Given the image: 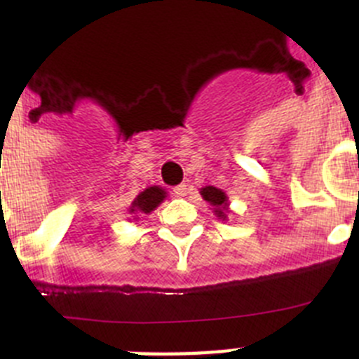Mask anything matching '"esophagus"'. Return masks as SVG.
<instances>
[{
  "label": "esophagus",
  "instance_id": "1",
  "mask_svg": "<svg viewBox=\"0 0 359 359\" xmlns=\"http://www.w3.org/2000/svg\"><path fill=\"white\" fill-rule=\"evenodd\" d=\"M187 192H189V185L187 183H182V185H177L172 189V194L176 198H183V196H187Z\"/></svg>",
  "mask_w": 359,
  "mask_h": 359
}]
</instances>
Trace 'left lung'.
Segmentation results:
<instances>
[{
	"mask_svg": "<svg viewBox=\"0 0 359 359\" xmlns=\"http://www.w3.org/2000/svg\"><path fill=\"white\" fill-rule=\"evenodd\" d=\"M201 196L205 201L210 203V207H214V214L224 221L228 214V198L223 190L215 187H205L201 189Z\"/></svg>",
	"mask_w": 359,
	"mask_h": 359,
	"instance_id": "obj_1",
	"label": "left lung"
}]
</instances>
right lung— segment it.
Wrapping results in <instances>:
<instances>
[{
    "label": "right lung",
    "mask_w": 359,
    "mask_h": 359,
    "mask_svg": "<svg viewBox=\"0 0 359 359\" xmlns=\"http://www.w3.org/2000/svg\"><path fill=\"white\" fill-rule=\"evenodd\" d=\"M165 194H167V192H165V189H161V187H149V189H145L144 192H140V194L136 196L131 208H129V214H151V212L163 201Z\"/></svg>",
    "instance_id": "add662e5"
}]
</instances>
